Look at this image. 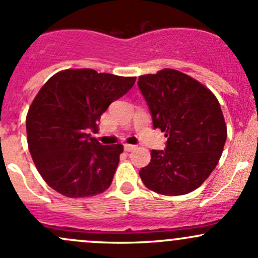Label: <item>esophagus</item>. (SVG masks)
Segmentation results:
<instances>
[{
  "mask_svg": "<svg viewBox=\"0 0 258 258\" xmlns=\"http://www.w3.org/2000/svg\"><path fill=\"white\" fill-rule=\"evenodd\" d=\"M123 148H124V151L131 152V151L136 150V146H134V145H124V146H123Z\"/></svg>",
  "mask_w": 258,
  "mask_h": 258,
  "instance_id": "esophagus-1",
  "label": "esophagus"
}]
</instances>
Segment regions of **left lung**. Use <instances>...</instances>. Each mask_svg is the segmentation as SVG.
Masks as SVG:
<instances>
[{"mask_svg": "<svg viewBox=\"0 0 258 258\" xmlns=\"http://www.w3.org/2000/svg\"><path fill=\"white\" fill-rule=\"evenodd\" d=\"M154 128L165 132L164 151L151 152L140 170L143 184L163 195H184L199 188L215 169L227 137L215 95L174 69L138 78Z\"/></svg>", "mask_w": 258, "mask_h": 258, "instance_id": "left-lung-1", "label": "left lung"}]
</instances>
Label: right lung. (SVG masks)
Returning a JSON list of instances; mask_svg holds the SVG:
<instances>
[{
  "instance_id": "add662e5",
  "label": "right lung",
  "mask_w": 258,
  "mask_h": 258,
  "mask_svg": "<svg viewBox=\"0 0 258 258\" xmlns=\"http://www.w3.org/2000/svg\"><path fill=\"white\" fill-rule=\"evenodd\" d=\"M135 81L93 69H68L42 86L26 128L32 158L50 188L68 198H86L111 185L123 146H102L89 132L97 131L102 113Z\"/></svg>"
}]
</instances>
